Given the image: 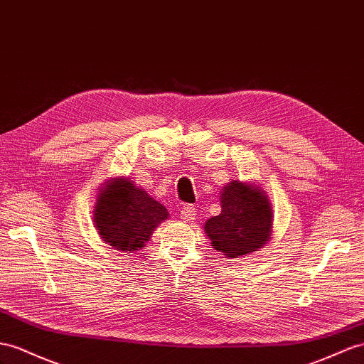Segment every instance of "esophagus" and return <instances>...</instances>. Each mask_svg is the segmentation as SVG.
<instances>
[{
    "label": "esophagus",
    "mask_w": 364,
    "mask_h": 364,
    "mask_svg": "<svg viewBox=\"0 0 364 364\" xmlns=\"http://www.w3.org/2000/svg\"><path fill=\"white\" fill-rule=\"evenodd\" d=\"M195 215H197V213H195V208L191 206V204H184L181 210H180V217H181L183 221L189 223V221L195 220Z\"/></svg>",
    "instance_id": "34e87169"
}]
</instances>
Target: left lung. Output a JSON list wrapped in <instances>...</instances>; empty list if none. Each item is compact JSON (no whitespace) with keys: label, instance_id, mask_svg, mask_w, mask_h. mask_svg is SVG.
I'll return each mask as SVG.
<instances>
[{"label":"left lung","instance_id":"obj_1","mask_svg":"<svg viewBox=\"0 0 364 364\" xmlns=\"http://www.w3.org/2000/svg\"><path fill=\"white\" fill-rule=\"evenodd\" d=\"M221 212L204 225L213 249L228 258H240L266 246L272 235L274 212L264 191L232 180L220 195Z\"/></svg>","mask_w":364,"mask_h":364}]
</instances>
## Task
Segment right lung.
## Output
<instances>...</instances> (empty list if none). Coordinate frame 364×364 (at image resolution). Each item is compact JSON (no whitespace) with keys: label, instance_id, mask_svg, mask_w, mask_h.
I'll return each mask as SVG.
<instances>
[{"label":"right lung","instance_id":"add662e5","mask_svg":"<svg viewBox=\"0 0 364 364\" xmlns=\"http://www.w3.org/2000/svg\"><path fill=\"white\" fill-rule=\"evenodd\" d=\"M167 217L169 212L163 204L129 178L106 181L93 209V225L98 235L109 246L124 252L144 247Z\"/></svg>","mask_w":364,"mask_h":364}]
</instances>
